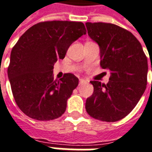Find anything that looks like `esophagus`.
Here are the masks:
<instances>
[{"mask_svg":"<svg viewBox=\"0 0 152 152\" xmlns=\"http://www.w3.org/2000/svg\"><path fill=\"white\" fill-rule=\"evenodd\" d=\"M86 82H87V80H84V79H80V80H79V83H80V85L84 84V83H86Z\"/></svg>","mask_w":152,"mask_h":152,"instance_id":"obj_1","label":"esophagus"}]
</instances>
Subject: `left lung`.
Wrapping results in <instances>:
<instances>
[{
	"instance_id": "1",
	"label": "left lung",
	"mask_w": 152,
	"mask_h": 152,
	"mask_svg": "<svg viewBox=\"0 0 152 152\" xmlns=\"http://www.w3.org/2000/svg\"><path fill=\"white\" fill-rule=\"evenodd\" d=\"M86 26L100 47L101 66L111 74L106 85L91 81L94 91L86 99V110L95 119L117 121L132 111L145 91L147 58L141 43L127 30L103 22H86Z\"/></svg>"
}]
</instances>
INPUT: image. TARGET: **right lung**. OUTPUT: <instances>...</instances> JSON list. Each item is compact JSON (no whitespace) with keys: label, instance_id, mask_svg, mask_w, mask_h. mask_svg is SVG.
<instances>
[{"label":"right lung","instance_id":"add662e5","mask_svg":"<svg viewBox=\"0 0 152 152\" xmlns=\"http://www.w3.org/2000/svg\"><path fill=\"white\" fill-rule=\"evenodd\" d=\"M86 34L82 22L43 21L32 26L12 48L7 73L15 103L38 121L60 117L79 80L72 73L55 80L53 66L69 46Z\"/></svg>","mask_w":152,"mask_h":152}]
</instances>
